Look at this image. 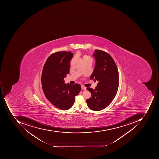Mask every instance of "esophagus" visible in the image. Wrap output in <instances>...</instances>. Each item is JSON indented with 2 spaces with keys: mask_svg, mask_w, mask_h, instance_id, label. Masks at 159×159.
<instances>
[{
  "mask_svg": "<svg viewBox=\"0 0 159 159\" xmlns=\"http://www.w3.org/2000/svg\"><path fill=\"white\" fill-rule=\"evenodd\" d=\"M81 89H82V90H85L86 89V87L84 86V85H82V86H81Z\"/></svg>",
  "mask_w": 159,
  "mask_h": 159,
  "instance_id": "esophagus-1",
  "label": "esophagus"
}]
</instances>
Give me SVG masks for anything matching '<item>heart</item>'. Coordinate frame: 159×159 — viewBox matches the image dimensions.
Here are the masks:
<instances>
[{
    "mask_svg": "<svg viewBox=\"0 0 159 159\" xmlns=\"http://www.w3.org/2000/svg\"><path fill=\"white\" fill-rule=\"evenodd\" d=\"M83 61L88 60H92L90 56H88V55H84L83 57Z\"/></svg>",
    "mask_w": 159,
    "mask_h": 159,
    "instance_id": "heart-1",
    "label": "heart"
}]
</instances>
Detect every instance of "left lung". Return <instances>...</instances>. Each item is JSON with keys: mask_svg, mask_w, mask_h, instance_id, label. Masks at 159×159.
Segmentation results:
<instances>
[{"mask_svg": "<svg viewBox=\"0 0 159 159\" xmlns=\"http://www.w3.org/2000/svg\"><path fill=\"white\" fill-rule=\"evenodd\" d=\"M96 59L91 80L98 81L95 89L87 87L91 97L86 100L87 106L93 111H100L107 107L115 97L119 85V75L116 64L107 52L96 50L93 54Z\"/></svg>", "mask_w": 159, "mask_h": 159, "instance_id": "8db88e82", "label": "left lung"}]
</instances>
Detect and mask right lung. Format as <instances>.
<instances>
[{"label": "right lung", "instance_id": "1", "mask_svg": "<svg viewBox=\"0 0 159 159\" xmlns=\"http://www.w3.org/2000/svg\"><path fill=\"white\" fill-rule=\"evenodd\" d=\"M73 56L71 52L52 53L46 61L42 72V87L46 98L56 107L63 110L72 107L75 97L81 91L80 84H66L64 80L69 73Z\"/></svg>", "mask_w": 159, "mask_h": 159}]
</instances>
